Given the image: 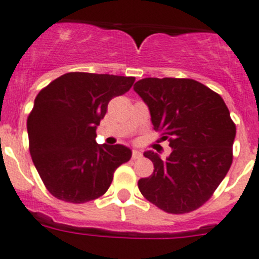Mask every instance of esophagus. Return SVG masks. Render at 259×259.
Segmentation results:
<instances>
[{
	"label": "esophagus",
	"instance_id": "obj_1",
	"mask_svg": "<svg viewBox=\"0 0 259 259\" xmlns=\"http://www.w3.org/2000/svg\"><path fill=\"white\" fill-rule=\"evenodd\" d=\"M142 157V152L138 150H133L132 151V158L133 160H138V158Z\"/></svg>",
	"mask_w": 259,
	"mask_h": 259
}]
</instances>
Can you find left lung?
Segmentation results:
<instances>
[{"label":"left lung","instance_id":"obj_1","mask_svg":"<svg viewBox=\"0 0 259 259\" xmlns=\"http://www.w3.org/2000/svg\"><path fill=\"white\" fill-rule=\"evenodd\" d=\"M133 91L156 131L170 137L171 153L143 152L152 175L138 180L141 194L166 213L193 211L210 199L229 171L235 124L219 94L193 79L145 78Z\"/></svg>","mask_w":259,"mask_h":259}]
</instances>
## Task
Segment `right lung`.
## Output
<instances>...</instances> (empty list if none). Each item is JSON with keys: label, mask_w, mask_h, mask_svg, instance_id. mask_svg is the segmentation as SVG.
Here are the masks:
<instances>
[{"label": "right lung", "mask_w": 259, "mask_h": 259, "mask_svg": "<svg viewBox=\"0 0 259 259\" xmlns=\"http://www.w3.org/2000/svg\"><path fill=\"white\" fill-rule=\"evenodd\" d=\"M133 76L66 73L36 96L27 118L32 162L51 195L81 204L103 195L118 166L132 156L123 145H98L97 127L113 97Z\"/></svg>", "instance_id": "obj_1"}]
</instances>
